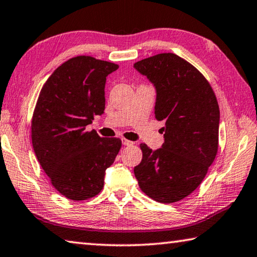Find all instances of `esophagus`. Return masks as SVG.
Wrapping results in <instances>:
<instances>
[{
	"label": "esophagus",
	"mask_w": 257,
	"mask_h": 257,
	"mask_svg": "<svg viewBox=\"0 0 257 257\" xmlns=\"http://www.w3.org/2000/svg\"><path fill=\"white\" fill-rule=\"evenodd\" d=\"M122 144H123L124 146H132L134 144V142L125 140V138H122Z\"/></svg>",
	"instance_id": "1"
}]
</instances>
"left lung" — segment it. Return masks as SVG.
Instances as JSON below:
<instances>
[{"label":"left lung","instance_id":"1","mask_svg":"<svg viewBox=\"0 0 257 257\" xmlns=\"http://www.w3.org/2000/svg\"><path fill=\"white\" fill-rule=\"evenodd\" d=\"M134 67L153 83L154 114L164 121L165 143L153 151L141 144L134 168L141 190L162 203L180 201L200 185L218 149L219 108L208 81L175 54H159Z\"/></svg>","mask_w":257,"mask_h":257}]
</instances>
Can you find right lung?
<instances>
[{"mask_svg": "<svg viewBox=\"0 0 257 257\" xmlns=\"http://www.w3.org/2000/svg\"><path fill=\"white\" fill-rule=\"evenodd\" d=\"M116 64L77 56L55 70L41 89L32 119L35 156L60 194L81 201L98 194L105 170L121 149L120 138L87 132L105 109L106 76Z\"/></svg>", "mask_w": 257, "mask_h": 257, "instance_id": "right-lung-1", "label": "right lung"}]
</instances>
